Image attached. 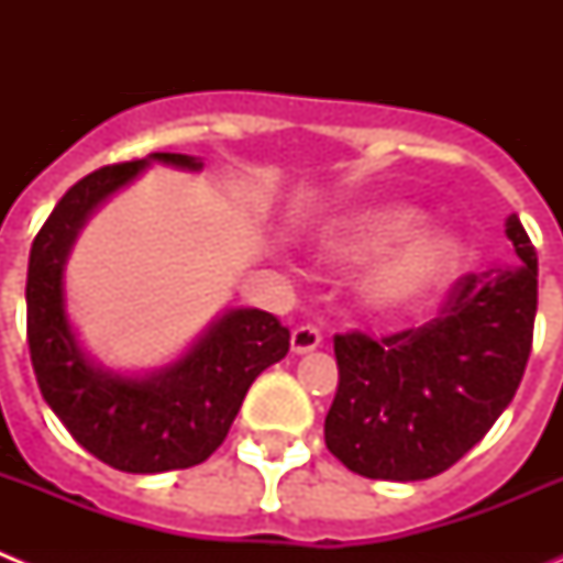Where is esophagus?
<instances>
[{"label":"esophagus","mask_w":563,"mask_h":563,"mask_svg":"<svg viewBox=\"0 0 563 563\" xmlns=\"http://www.w3.org/2000/svg\"><path fill=\"white\" fill-rule=\"evenodd\" d=\"M290 346L296 355H305V352H312L321 346V330L312 324H301L292 330V338H290Z\"/></svg>","instance_id":"34e87169"}]
</instances>
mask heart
I'll return each instance as SVG.
<instances>
[{"label": "heart", "mask_w": 563, "mask_h": 563, "mask_svg": "<svg viewBox=\"0 0 563 563\" xmlns=\"http://www.w3.org/2000/svg\"><path fill=\"white\" fill-rule=\"evenodd\" d=\"M422 225L417 208L386 206L361 211L338 225L330 239V251L341 258H372L415 236ZM462 256L460 239L445 231H431L397 251L395 256L369 278V298L375 305L397 307L411 298L440 287L456 271Z\"/></svg>", "instance_id": "1"}]
</instances>
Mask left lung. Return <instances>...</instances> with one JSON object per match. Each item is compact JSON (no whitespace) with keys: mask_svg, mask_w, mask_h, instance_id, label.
Masks as SVG:
<instances>
[{"mask_svg":"<svg viewBox=\"0 0 563 563\" xmlns=\"http://www.w3.org/2000/svg\"><path fill=\"white\" fill-rule=\"evenodd\" d=\"M521 267L465 273L429 324L372 338L338 332V391L327 449L369 479L417 482L449 471L514 400L533 350L539 256L507 220Z\"/></svg>","mask_w":563,"mask_h":563,"instance_id":"1","label":"left lung"}]
</instances>
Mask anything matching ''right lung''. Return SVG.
I'll list each match as a JSON object with an SVG mask.
<instances>
[{"label":"right lung","mask_w":563,"mask_h":563,"mask_svg":"<svg viewBox=\"0 0 563 563\" xmlns=\"http://www.w3.org/2000/svg\"><path fill=\"white\" fill-rule=\"evenodd\" d=\"M152 161L202 166L172 152ZM143 166H103L64 194L33 239L24 296L38 389L73 440L118 471L161 474L200 465L220 449L251 383L290 350V330L265 310H231L183 361L146 380L96 369L84 357L64 312V258L92 208Z\"/></svg>","instance_id":"right-lung-1"}]
</instances>
